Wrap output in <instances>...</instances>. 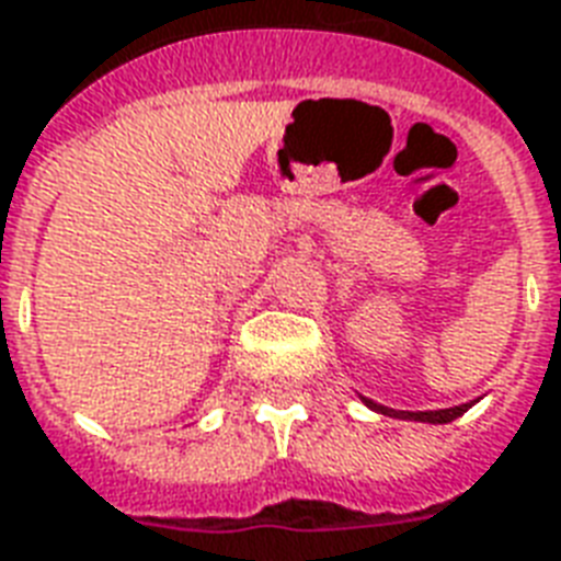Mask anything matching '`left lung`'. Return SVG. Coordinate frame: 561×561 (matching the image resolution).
Here are the masks:
<instances>
[{"label": "left lung", "mask_w": 561, "mask_h": 561, "mask_svg": "<svg viewBox=\"0 0 561 561\" xmlns=\"http://www.w3.org/2000/svg\"><path fill=\"white\" fill-rule=\"evenodd\" d=\"M362 403H365L367 409H374L376 414H388V417H400V421H421V423H450L456 421V417H461V414L468 412L470 405H473V403H461V405H453V409H435V412H397V409L374 403V400H367V397H362Z\"/></svg>", "instance_id": "1"}]
</instances>
